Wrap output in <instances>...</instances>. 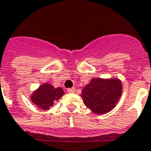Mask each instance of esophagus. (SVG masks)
<instances>
[{"label":"esophagus","mask_w":151,"mask_h":151,"mask_svg":"<svg viewBox=\"0 0 151 151\" xmlns=\"http://www.w3.org/2000/svg\"><path fill=\"white\" fill-rule=\"evenodd\" d=\"M67 91H68V93H73L74 92H75V88H68Z\"/></svg>","instance_id":"1"}]
</instances>
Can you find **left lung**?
<instances>
[{
  "label": "left lung",
  "instance_id": "left-lung-1",
  "mask_svg": "<svg viewBox=\"0 0 151 151\" xmlns=\"http://www.w3.org/2000/svg\"><path fill=\"white\" fill-rule=\"evenodd\" d=\"M122 93L118 78H93L82 90L81 97L87 107L96 114H105L114 108Z\"/></svg>",
  "mask_w": 151,
  "mask_h": 151
}]
</instances>
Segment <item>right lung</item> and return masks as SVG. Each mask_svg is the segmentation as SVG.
<instances>
[{"label": "right lung", "instance_id": "obj_1", "mask_svg": "<svg viewBox=\"0 0 151 151\" xmlns=\"http://www.w3.org/2000/svg\"><path fill=\"white\" fill-rule=\"evenodd\" d=\"M63 94V90L61 88H55L51 84L44 83L32 93L30 100L37 107L42 110H48Z\"/></svg>", "mask_w": 151, "mask_h": 151}]
</instances>
